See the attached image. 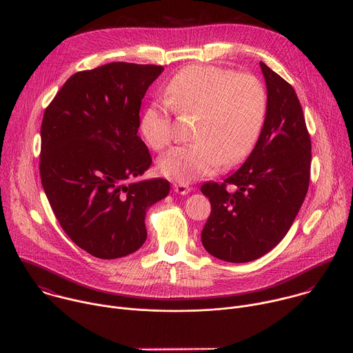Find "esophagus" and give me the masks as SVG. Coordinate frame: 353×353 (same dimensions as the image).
Segmentation results:
<instances>
[{
  "mask_svg": "<svg viewBox=\"0 0 353 353\" xmlns=\"http://www.w3.org/2000/svg\"><path fill=\"white\" fill-rule=\"evenodd\" d=\"M173 190H174V192H177V194L185 195V194H188V192L191 191V187H188L187 184H180V183H174V184H173Z\"/></svg>",
  "mask_w": 353,
  "mask_h": 353,
  "instance_id": "esophagus-1",
  "label": "esophagus"
}]
</instances>
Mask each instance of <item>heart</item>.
Listing matches in <instances>:
<instances>
[{
	"label": "heart",
	"instance_id": "heart-1",
	"mask_svg": "<svg viewBox=\"0 0 353 353\" xmlns=\"http://www.w3.org/2000/svg\"><path fill=\"white\" fill-rule=\"evenodd\" d=\"M168 97L180 114H198L196 142L173 148L158 163L169 180L188 184L234 166L253 150L267 116V92L254 75L226 68L190 65L168 85ZM152 102L142 113L139 128L146 143L162 150L173 141V110Z\"/></svg>",
	"mask_w": 353,
	"mask_h": 353
}]
</instances>
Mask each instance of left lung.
<instances>
[{
  "label": "left lung",
  "instance_id": "left-lung-1",
  "mask_svg": "<svg viewBox=\"0 0 353 353\" xmlns=\"http://www.w3.org/2000/svg\"><path fill=\"white\" fill-rule=\"evenodd\" d=\"M260 67L267 116L253 152L223 183L201 185L211 203L201 241L228 263L253 261L272 250L290 229L310 181L312 141L297 94L264 63Z\"/></svg>",
  "mask_w": 353,
  "mask_h": 353
}]
</instances>
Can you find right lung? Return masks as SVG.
I'll return each instance as SVG.
<instances>
[{"label": "right lung", "mask_w": 353, "mask_h": 353, "mask_svg": "<svg viewBox=\"0 0 353 353\" xmlns=\"http://www.w3.org/2000/svg\"><path fill=\"white\" fill-rule=\"evenodd\" d=\"M161 65L110 63L70 77L44 110L40 179L68 237L113 260L146 240V210L165 198V179L137 180L152 165L138 137L141 102Z\"/></svg>", "instance_id": "obj_1"}]
</instances>
